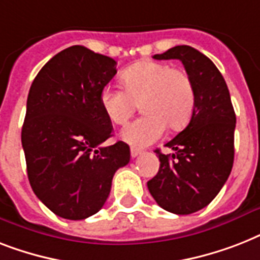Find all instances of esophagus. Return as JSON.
<instances>
[{
    "mask_svg": "<svg viewBox=\"0 0 260 260\" xmlns=\"http://www.w3.org/2000/svg\"><path fill=\"white\" fill-rule=\"evenodd\" d=\"M139 155H141L140 149L131 148V156H132V157H137V156H139Z\"/></svg>",
    "mask_w": 260,
    "mask_h": 260,
    "instance_id": "34e87169",
    "label": "esophagus"
}]
</instances>
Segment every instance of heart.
<instances>
[{
	"mask_svg": "<svg viewBox=\"0 0 260 260\" xmlns=\"http://www.w3.org/2000/svg\"><path fill=\"white\" fill-rule=\"evenodd\" d=\"M123 89L104 86L99 101L105 117L124 125L136 111L144 113L121 131V139L134 147H145L163 136L166 126L184 128L195 108V89L183 69L157 61H140L121 73Z\"/></svg>",
	"mask_w": 260,
	"mask_h": 260,
	"instance_id": "obj_1",
	"label": "heart"
}]
</instances>
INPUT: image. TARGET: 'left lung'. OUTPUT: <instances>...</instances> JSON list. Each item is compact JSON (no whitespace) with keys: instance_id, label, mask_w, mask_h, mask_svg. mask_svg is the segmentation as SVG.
Segmentation results:
<instances>
[{"instance_id":"1","label":"left lung","mask_w":260,"mask_h":260,"mask_svg":"<svg viewBox=\"0 0 260 260\" xmlns=\"http://www.w3.org/2000/svg\"><path fill=\"white\" fill-rule=\"evenodd\" d=\"M153 58L183 62L195 89V108L188 125L166 144L174 153L155 151L160 168L147 185L166 211L193 214L215 199L231 174L235 112L223 76L199 50L178 45Z\"/></svg>"}]
</instances>
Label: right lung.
I'll use <instances>...</instances> for the list:
<instances>
[{
    "instance_id": "add662e5",
    "label": "right lung",
    "mask_w": 260,
    "mask_h": 260,
    "mask_svg": "<svg viewBox=\"0 0 260 260\" xmlns=\"http://www.w3.org/2000/svg\"><path fill=\"white\" fill-rule=\"evenodd\" d=\"M116 73L113 58L75 45L52 57L31 82L21 132L27 179L57 216L81 220L99 212L115 172L129 163L124 141L101 145L113 128L99 96Z\"/></svg>"
}]
</instances>
